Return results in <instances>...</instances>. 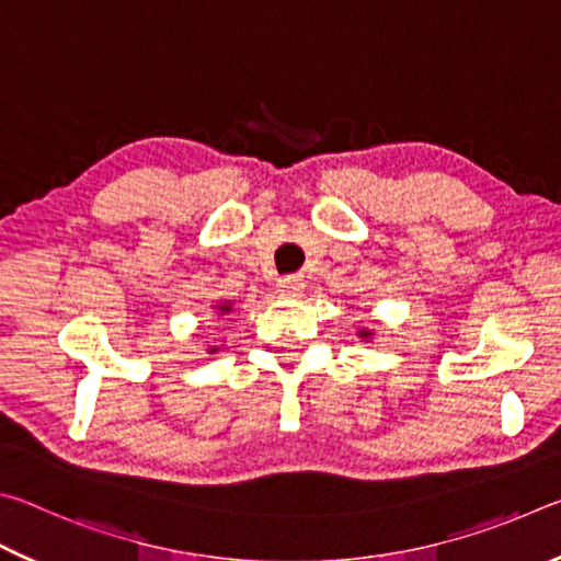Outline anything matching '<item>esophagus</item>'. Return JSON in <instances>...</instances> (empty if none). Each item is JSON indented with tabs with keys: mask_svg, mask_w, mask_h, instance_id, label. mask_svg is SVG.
I'll list each match as a JSON object with an SVG mask.
<instances>
[{
	"mask_svg": "<svg viewBox=\"0 0 561 561\" xmlns=\"http://www.w3.org/2000/svg\"><path fill=\"white\" fill-rule=\"evenodd\" d=\"M277 291L282 294V297H299V294L304 291V279L299 277V274H289V277H282L279 284H277Z\"/></svg>",
	"mask_w": 561,
	"mask_h": 561,
	"instance_id": "esophagus-1",
	"label": "esophagus"
}]
</instances>
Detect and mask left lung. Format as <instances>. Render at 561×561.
I'll return each mask as SVG.
<instances>
[{"label": "left lung", "instance_id": "obj_1", "mask_svg": "<svg viewBox=\"0 0 561 561\" xmlns=\"http://www.w3.org/2000/svg\"><path fill=\"white\" fill-rule=\"evenodd\" d=\"M358 336H360V339H371V331H368V329H360V331H358Z\"/></svg>", "mask_w": 561, "mask_h": 561}]
</instances>
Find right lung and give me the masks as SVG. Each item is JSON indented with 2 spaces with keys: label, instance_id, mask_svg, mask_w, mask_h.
Listing matches in <instances>:
<instances>
[{
  "label": "right lung",
  "instance_id": "right-lung-1",
  "mask_svg": "<svg viewBox=\"0 0 561 561\" xmlns=\"http://www.w3.org/2000/svg\"><path fill=\"white\" fill-rule=\"evenodd\" d=\"M217 314H227V311H232V304L230 301H222V304H217ZM213 351H217V348H210V354Z\"/></svg>",
  "mask_w": 561,
  "mask_h": 561
}]
</instances>
